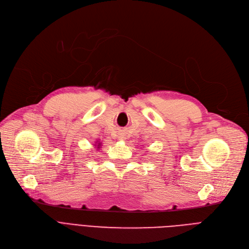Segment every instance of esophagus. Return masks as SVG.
<instances>
[{
	"label": "esophagus",
	"instance_id": "1",
	"mask_svg": "<svg viewBox=\"0 0 249 249\" xmlns=\"http://www.w3.org/2000/svg\"><path fill=\"white\" fill-rule=\"evenodd\" d=\"M119 138H120V139H121V140H125V139H126V138H125V136H124V135H121V136H120V137H119Z\"/></svg>",
	"mask_w": 249,
	"mask_h": 249
}]
</instances>
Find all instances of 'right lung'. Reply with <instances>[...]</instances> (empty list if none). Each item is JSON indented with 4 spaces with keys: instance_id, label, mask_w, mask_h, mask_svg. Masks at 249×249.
I'll use <instances>...</instances> for the list:
<instances>
[{
    "instance_id": "obj_1",
    "label": "right lung",
    "mask_w": 249,
    "mask_h": 249,
    "mask_svg": "<svg viewBox=\"0 0 249 249\" xmlns=\"http://www.w3.org/2000/svg\"><path fill=\"white\" fill-rule=\"evenodd\" d=\"M101 143H102V142H99L98 144H96V146H98V148H100V146H101Z\"/></svg>"
}]
</instances>
